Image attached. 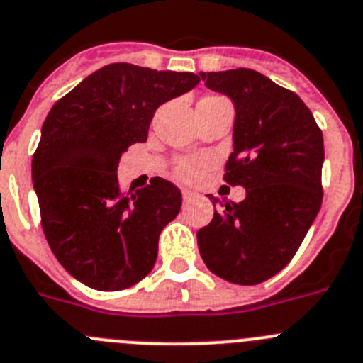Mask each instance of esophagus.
Listing matches in <instances>:
<instances>
[{"label": "esophagus", "instance_id": "1", "mask_svg": "<svg viewBox=\"0 0 363 363\" xmlns=\"http://www.w3.org/2000/svg\"><path fill=\"white\" fill-rule=\"evenodd\" d=\"M195 197H197V194H195V191H191V189H188V188H182V201L189 202V201H194Z\"/></svg>", "mask_w": 363, "mask_h": 363}]
</instances>
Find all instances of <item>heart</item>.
I'll list each match as a JSON object with an SVG mask.
<instances>
[{"label":"heart","instance_id":"1","mask_svg":"<svg viewBox=\"0 0 363 363\" xmlns=\"http://www.w3.org/2000/svg\"><path fill=\"white\" fill-rule=\"evenodd\" d=\"M206 97H202V99H206ZM208 164H210V161L204 157H182L179 159L177 164H175V174H177V177L182 179V181L195 182L201 179V175L204 174V169L208 168Z\"/></svg>","mask_w":363,"mask_h":363}]
</instances>
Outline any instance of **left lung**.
Masks as SVG:
<instances>
[{
    "mask_svg": "<svg viewBox=\"0 0 363 363\" xmlns=\"http://www.w3.org/2000/svg\"><path fill=\"white\" fill-rule=\"evenodd\" d=\"M199 76L233 101V153L224 181L246 188L242 202L222 201L210 224L197 231L199 251L217 277L255 286L291 262L318 215L324 137L303 101L259 72Z\"/></svg>",
    "mask_w": 363,
    "mask_h": 363,
    "instance_id": "left-lung-1",
    "label": "left lung"
}]
</instances>
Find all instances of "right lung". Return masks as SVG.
<instances>
[{"mask_svg": "<svg viewBox=\"0 0 363 363\" xmlns=\"http://www.w3.org/2000/svg\"><path fill=\"white\" fill-rule=\"evenodd\" d=\"M199 81L191 72L112 63L48 112L32 157L41 226L55 259L88 287L119 291L153 269L181 191L161 177L125 191L117 164L128 146L148 139L155 110Z\"/></svg>", "mask_w": 363, "mask_h": 363, "instance_id": "add662e5", "label": "right lung"}]
</instances>
